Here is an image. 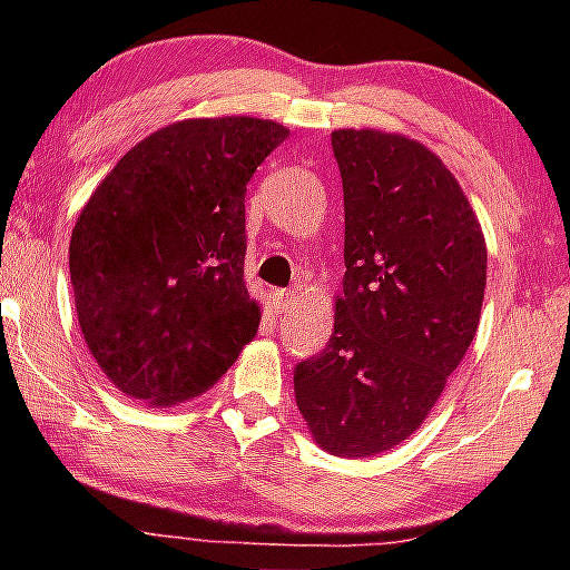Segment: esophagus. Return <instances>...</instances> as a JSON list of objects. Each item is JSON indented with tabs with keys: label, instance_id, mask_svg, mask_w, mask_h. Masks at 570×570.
<instances>
[{
	"label": "esophagus",
	"instance_id": "34e87169",
	"mask_svg": "<svg viewBox=\"0 0 570 570\" xmlns=\"http://www.w3.org/2000/svg\"><path fill=\"white\" fill-rule=\"evenodd\" d=\"M291 306H293V293L287 291L272 293V308H275V314H285V311H291Z\"/></svg>",
	"mask_w": 570,
	"mask_h": 570
}]
</instances>
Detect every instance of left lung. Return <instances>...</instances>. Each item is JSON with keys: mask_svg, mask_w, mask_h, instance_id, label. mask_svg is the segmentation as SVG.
Segmentation results:
<instances>
[{"mask_svg": "<svg viewBox=\"0 0 570 570\" xmlns=\"http://www.w3.org/2000/svg\"><path fill=\"white\" fill-rule=\"evenodd\" d=\"M345 191V277L322 355L293 373L311 439L334 456L400 446L480 326L488 246L439 155L407 135L332 131Z\"/></svg>", "mask_w": 570, "mask_h": 570, "instance_id": "left-lung-1", "label": "left lung"}]
</instances>
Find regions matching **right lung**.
Returning <instances> with one entry per match:
<instances>
[{"label": "right lung", "mask_w": 570, "mask_h": 570, "mask_svg": "<svg viewBox=\"0 0 570 570\" xmlns=\"http://www.w3.org/2000/svg\"><path fill=\"white\" fill-rule=\"evenodd\" d=\"M287 135L254 116L174 121L85 202L69 240L77 322L119 392L150 407L194 400L256 337L246 184Z\"/></svg>", "instance_id": "right-lung-1"}]
</instances>
